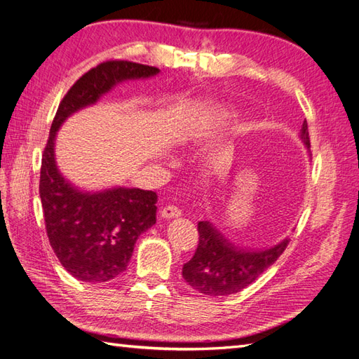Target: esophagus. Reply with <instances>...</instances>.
I'll return each mask as SVG.
<instances>
[{
  "label": "esophagus",
  "instance_id": "esophagus-1",
  "mask_svg": "<svg viewBox=\"0 0 359 359\" xmlns=\"http://www.w3.org/2000/svg\"><path fill=\"white\" fill-rule=\"evenodd\" d=\"M161 215H162L163 219H176V217H180V215H182V211L179 210L177 206H174V205H168V206L162 208Z\"/></svg>",
  "mask_w": 359,
  "mask_h": 359
}]
</instances>
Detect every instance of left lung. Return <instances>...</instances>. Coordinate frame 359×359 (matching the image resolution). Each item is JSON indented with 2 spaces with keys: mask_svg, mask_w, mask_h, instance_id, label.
I'll return each mask as SVG.
<instances>
[{
  "mask_svg": "<svg viewBox=\"0 0 359 359\" xmlns=\"http://www.w3.org/2000/svg\"><path fill=\"white\" fill-rule=\"evenodd\" d=\"M302 139L311 148L309 128L303 122ZM198 245L196 254L183 264L182 275L200 294L224 297L248 287L285 252L289 238L264 249H243L215 229L210 222H198Z\"/></svg>",
  "mask_w": 359,
  "mask_h": 359,
  "instance_id": "1",
  "label": "left lung"
}]
</instances>
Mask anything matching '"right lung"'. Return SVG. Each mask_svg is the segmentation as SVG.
<instances>
[{
    "instance_id": "1",
    "label": "right lung",
    "mask_w": 359,
    "mask_h": 359,
    "mask_svg": "<svg viewBox=\"0 0 359 359\" xmlns=\"http://www.w3.org/2000/svg\"><path fill=\"white\" fill-rule=\"evenodd\" d=\"M157 73L156 67L131 61L101 62L67 91L50 127L39 176L46 231L65 271L84 283L101 285L127 269L137 237L156 223L157 194L122 187L97 193L74 188L56 168L55 135L72 113L95 104L118 82Z\"/></svg>"
}]
</instances>
